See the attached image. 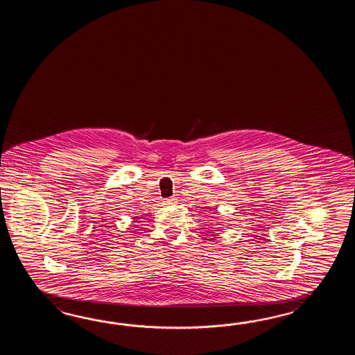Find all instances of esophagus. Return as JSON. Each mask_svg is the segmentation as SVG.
I'll return each mask as SVG.
<instances>
[{
  "label": "esophagus",
  "instance_id": "esophagus-1",
  "mask_svg": "<svg viewBox=\"0 0 355 355\" xmlns=\"http://www.w3.org/2000/svg\"><path fill=\"white\" fill-rule=\"evenodd\" d=\"M165 203H166V204L176 203V198H175V196H171V198H168V199H165Z\"/></svg>",
  "mask_w": 355,
  "mask_h": 355
}]
</instances>
